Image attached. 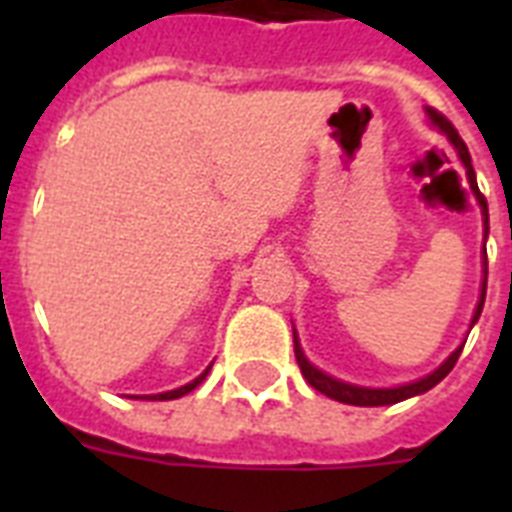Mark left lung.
Masks as SVG:
<instances>
[{
  "mask_svg": "<svg viewBox=\"0 0 512 512\" xmlns=\"http://www.w3.org/2000/svg\"><path fill=\"white\" fill-rule=\"evenodd\" d=\"M425 114H428L430 124H433L441 135H446V140L452 143V148L457 151V156H460L462 167H465V175H468L470 191H473V196H476L478 207H481V217H484V281H481V295H478L476 311H473V319H470V329H473V324H476L481 311H484V300H486V239H489V207H486V199L481 196V191H478L476 172H473V164H470L468 146L462 143L457 130H454L452 124L446 122L444 116L438 114V111H433V108H425ZM292 332H295V329H292ZM465 340H468V337H465ZM462 348H465V342H460V345H457V348L444 358V364H438L433 372L420 377V380L404 382V385H393V388H366V385H353V382L337 380V377H332V374L321 372L319 366H313L311 361H308V356L303 353L300 337H297L295 332V356L305 380L311 382L313 388L319 390V393H324V396L335 398V401H340V404H350V406H388V404H398V401H406V398H412V396H420V393H428L430 388H436L438 382L452 372L454 364H457V358H460Z\"/></svg>",
  "mask_w": 512,
  "mask_h": 512,
  "instance_id": "obj_1",
  "label": "left lung"
}]
</instances>
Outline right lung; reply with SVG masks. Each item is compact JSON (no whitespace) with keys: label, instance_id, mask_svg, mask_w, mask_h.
Masks as SVG:
<instances>
[{"label":"right lung","instance_id":"1","mask_svg":"<svg viewBox=\"0 0 512 512\" xmlns=\"http://www.w3.org/2000/svg\"><path fill=\"white\" fill-rule=\"evenodd\" d=\"M209 369H212V364H209L207 369H204V372H201L199 377H196V380L185 382V385H180V388H175V390H167V393H154V396H130V398H148V401H172V398L185 396V393H191V390L196 388V385H201V382H204V377H207V374H209Z\"/></svg>","mask_w":512,"mask_h":512}]
</instances>
